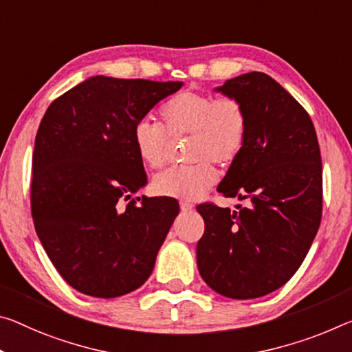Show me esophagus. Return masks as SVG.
<instances>
[{
    "label": "esophagus",
    "mask_w": 352,
    "mask_h": 352,
    "mask_svg": "<svg viewBox=\"0 0 352 352\" xmlns=\"http://www.w3.org/2000/svg\"><path fill=\"white\" fill-rule=\"evenodd\" d=\"M180 208H182L183 213H188V211H191L194 208V205L189 204V202H180Z\"/></svg>",
    "instance_id": "obj_1"
}]
</instances>
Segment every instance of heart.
<instances>
[{
    "label": "heart",
    "mask_w": 352,
    "mask_h": 352,
    "mask_svg": "<svg viewBox=\"0 0 352 352\" xmlns=\"http://www.w3.org/2000/svg\"><path fill=\"white\" fill-rule=\"evenodd\" d=\"M160 114L163 125L152 119L136 122L133 146L144 164L158 169L167 160L169 136L191 135L186 158L194 163L161 172L155 177L153 189L166 197L199 199L217 180V170L210 161L230 166L246 146V109L233 97L185 91L161 106Z\"/></svg>",
    "instance_id": "1"
}]
</instances>
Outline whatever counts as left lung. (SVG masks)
Here are the masks:
<instances>
[{
	"instance_id": "obj_1",
	"label": "left lung",
	"mask_w": 352,
	"mask_h": 352,
	"mask_svg": "<svg viewBox=\"0 0 352 352\" xmlns=\"http://www.w3.org/2000/svg\"><path fill=\"white\" fill-rule=\"evenodd\" d=\"M216 91L236 98L249 122L246 146L217 191L248 205L197 206L205 221L197 266L216 293L254 299L285 285L320 228V144L307 111L270 75L250 72Z\"/></svg>"
}]
</instances>
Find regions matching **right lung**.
I'll return each instance as SVG.
<instances>
[{
    "instance_id": "obj_1",
    "label": "right lung",
    "mask_w": 352,
    "mask_h": 352,
    "mask_svg": "<svg viewBox=\"0 0 352 352\" xmlns=\"http://www.w3.org/2000/svg\"><path fill=\"white\" fill-rule=\"evenodd\" d=\"M182 86L92 76L56 98L38 125L32 221L48 258L80 293L117 298L152 274L180 206L172 197L131 199L147 183L131 131Z\"/></svg>"
}]
</instances>
